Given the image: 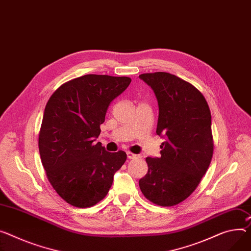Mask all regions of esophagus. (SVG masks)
<instances>
[{
    "mask_svg": "<svg viewBox=\"0 0 251 251\" xmlns=\"http://www.w3.org/2000/svg\"><path fill=\"white\" fill-rule=\"evenodd\" d=\"M126 156H127L128 159H136L138 157L137 155H134V153H132L131 151H127L126 152Z\"/></svg>",
    "mask_w": 251,
    "mask_h": 251,
    "instance_id": "esophagus-1",
    "label": "esophagus"
}]
</instances>
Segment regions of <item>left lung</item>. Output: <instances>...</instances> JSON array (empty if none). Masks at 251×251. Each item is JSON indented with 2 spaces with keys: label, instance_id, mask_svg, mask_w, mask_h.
Segmentation results:
<instances>
[{
  "label": "left lung",
  "instance_id": "8db88e82",
  "mask_svg": "<svg viewBox=\"0 0 251 251\" xmlns=\"http://www.w3.org/2000/svg\"><path fill=\"white\" fill-rule=\"evenodd\" d=\"M159 104L157 134L166 139L161 157H148V173L139 182L144 196L170 207L187 199L198 187L213 156L211 112L203 94L167 72L144 73Z\"/></svg>",
  "mask_w": 251,
  "mask_h": 251
}]
</instances>
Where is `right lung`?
Returning a JSON list of instances; mask_svg holds the SVG:
<instances>
[{"instance_id":"1","label":"right lung","mask_w":251,"mask_h":251,"mask_svg":"<svg viewBox=\"0 0 251 251\" xmlns=\"http://www.w3.org/2000/svg\"><path fill=\"white\" fill-rule=\"evenodd\" d=\"M130 81L126 76L86 74L57 88L46 104L38 143L41 162L57 194L72 206L101 201L126 160L124 151L109 152L94 141L109 103Z\"/></svg>"}]
</instances>
